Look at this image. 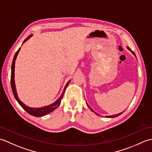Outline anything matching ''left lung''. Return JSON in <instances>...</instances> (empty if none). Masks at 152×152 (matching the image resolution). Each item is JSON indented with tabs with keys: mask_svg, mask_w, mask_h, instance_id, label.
Returning a JSON list of instances; mask_svg holds the SVG:
<instances>
[{
	"mask_svg": "<svg viewBox=\"0 0 152 152\" xmlns=\"http://www.w3.org/2000/svg\"><path fill=\"white\" fill-rule=\"evenodd\" d=\"M127 49H128L129 50V51H131V52L132 53H133V54L134 55V56H135V57H136V55H135V54H134V53L133 52V51H132V50H131L130 49V48H129V47H127ZM87 105H88V107L89 108V109H90V110H91L92 112H95L94 111H93V110L92 108H91V107H90V106H89V105H88V104H87ZM123 112H121V113H119V114H116V115H106V116H105V117H106V118H115V117H118V115H121V114H122V113H123Z\"/></svg>",
	"mask_w": 152,
	"mask_h": 152,
	"instance_id": "obj_1",
	"label": "left lung"
}]
</instances>
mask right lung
I'll return each instance as SVG.
<instances>
[{
    "label": "right lung",
    "instance_id": "obj_1",
    "mask_svg": "<svg viewBox=\"0 0 152 152\" xmlns=\"http://www.w3.org/2000/svg\"><path fill=\"white\" fill-rule=\"evenodd\" d=\"M33 36V35H30V36H28L26 39L24 40L23 42L22 45L23 44V43H25V42L27 40H28L29 38ZM21 48H19V50L17 51V52L15 53L14 57V59H13L12 61V72H11V86H12V92H13V94L14 95V97L16 99V101L18 102V103L19 104L21 107L23 108L25 111H26L28 114H31V115H33L35 116V117H42V116H44V115H46L48 114H50L51 112H53V110H55L58 106H59L61 101V99H63V96L64 95V91H65V90L67 88V86H69V82H70V80H69V82H68L65 87H64V88L62 94L61 95V96L59 97L57 101L56 102H54L52 104H51L48 106H43V107H40V108H31V107H28V106L25 105L23 102H22L20 100H19L18 96V93H17V91H16V88H15V80H14V76H15V60H16V58H17L19 52V50H20Z\"/></svg>",
    "mask_w": 152,
    "mask_h": 152
}]
</instances>
